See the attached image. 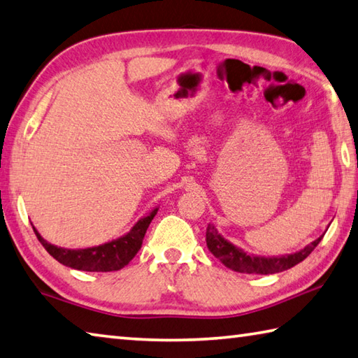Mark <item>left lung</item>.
I'll return each mask as SVG.
<instances>
[{
	"mask_svg": "<svg viewBox=\"0 0 358 358\" xmlns=\"http://www.w3.org/2000/svg\"><path fill=\"white\" fill-rule=\"evenodd\" d=\"M324 237V234L320 238L310 243L304 249H299L293 254L278 255V257H263V255L248 254L243 251L241 248L232 245L231 241L226 240L222 235L217 231L213 224L207 226L206 232V241L207 248L215 257L220 259L222 265L234 269L237 273H246V274H275L287 271V269L298 265L304 259H307L310 252L318 246V243Z\"/></svg>",
	"mask_w": 358,
	"mask_h": 358,
	"instance_id": "obj_1",
	"label": "left lung"
}]
</instances>
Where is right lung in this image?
Masks as SVG:
<instances>
[{"instance_id": "add662e5", "label": "right lung", "mask_w": 358, "mask_h": 358, "mask_svg": "<svg viewBox=\"0 0 358 358\" xmlns=\"http://www.w3.org/2000/svg\"><path fill=\"white\" fill-rule=\"evenodd\" d=\"M159 207L140 218L136 224L123 237H118L112 241L103 243V245L85 248V249H69L60 248L46 241L42 235L38 234L36 227L32 226L38 241L42 243L43 248L52 255L59 263L65 266H70L79 271H90V273H107V271H118L129 263L143 243V237L146 229L150 227L152 218L157 215Z\"/></svg>"}]
</instances>
